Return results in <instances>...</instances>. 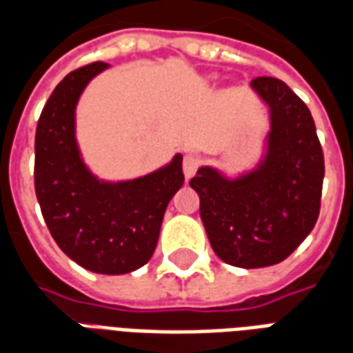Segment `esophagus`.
<instances>
[{
  "mask_svg": "<svg viewBox=\"0 0 353 353\" xmlns=\"http://www.w3.org/2000/svg\"><path fill=\"white\" fill-rule=\"evenodd\" d=\"M200 166V157H196V154H185L183 157V174L185 177L189 179V177L194 176V172L199 170Z\"/></svg>",
  "mask_w": 353,
  "mask_h": 353,
  "instance_id": "34e87169",
  "label": "esophagus"
}]
</instances>
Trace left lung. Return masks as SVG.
I'll return each mask as SVG.
<instances>
[{"label":"left lung","mask_w":353,"mask_h":353,"mask_svg":"<svg viewBox=\"0 0 353 353\" xmlns=\"http://www.w3.org/2000/svg\"><path fill=\"white\" fill-rule=\"evenodd\" d=\"M252 87L270 108L265 161L238 179L204 166L191 179L215 255L240 268L288 259L318 221L325 162L310 109L276 77Z\"/></svg>","instance_id":"obj_1"}]
</instances>
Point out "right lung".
Returning a JSON list of instances; mask_svg holds the SVG:
<instances>
[{"label": "right lung", "mask_w": 353, "mask_h": 353, "mask_svg": "<svg viewBox=\"0 0 353 353\" xmlns=\"http://www.w3.org/2000/svg\"><path fill=\"white\" fill-rule=\"evenodd\" d=\"M109 64L68 73L45 103L35 130V194L62 252L98 274H126L151 259L166 206L183 185V157L149 176L103 183L81 161L75 105L83 88Z\"/></svg>", "instance_id": "right-lung-1"}]
</instances>
